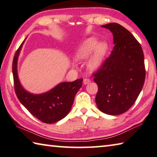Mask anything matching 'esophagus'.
<instances>
[{
	"instance_id": "1",
	"label": "esophagus",
	"mask_w": 157,
	"mask_h": 157,
	"mask_svg": "<svg viewBox=\"0 0 157 157\" xmlns=\"http://www.w3.org/2000/svg\"><path fill=\"white\" fill-rule=\"evenodd\" d=\"M91 82V81L90 80L89 78H85L84 79H83V83L85 84V85H86V84H88V83H90Z\"/></svg>"
}]
</instances>
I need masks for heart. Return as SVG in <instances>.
<instances>
[{"instance_id": "heart-1", "label": "heart", "mask_w": 157, "mask_h": 157, "mask_svg": "<svg viewBox=\"0 0 157 157\" xmlns=\"http://www.w3.org/2000/svg\"><path fill=\"white\" fill-rule=\"evenodd\" d=\"M108 49V46L105 42H98L96 38L89 37L79 46L75 51L74 56L78 60H87V67L91 71H97L104 60V56Z\"/></svg>"}]
</instances>
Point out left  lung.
<instances>
[{
    "label": "left lung",
    "mask_w": 157,
    "mask_h": 157,
    "mask_svg": "<svg viewBox=\"0 0 157 157\" xmlns=\"http://www.w3.org/2000/svg\"><path fill=\"white\" fill-rule=\"evenodd\" d=\"M113 35L114 47L99 70L94 74L98 86L95 101L104 113H124L133 106L142 90L145 68L142 47L132 33L121 25H101Z\"/></svg>",
    "instance_id": "1"
}]
</instances>
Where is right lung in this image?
<instances>
[{
  "label": "right lung",
  "instance_id": "1",
  "mask_svg": "<svg viewBox=\"0 0 157 157\" xmlns=\"http://www.w3.org/2000/svg\"><path fill=\"white\" fill-rule=\"evenodd\" d=\"M25 39L15 53L12 63L15 92L23 106L37 119L47 124L56 122L70 111L76 94L82 86L83 78L62 82L42 94H35L25 90L20 83L17 73L18 58Z\"/></svg>",
  "mask_w": 157,
  "mask_h": 157
}]
</instances>
